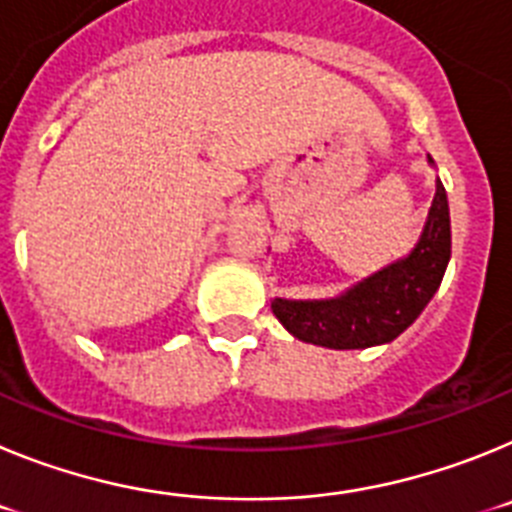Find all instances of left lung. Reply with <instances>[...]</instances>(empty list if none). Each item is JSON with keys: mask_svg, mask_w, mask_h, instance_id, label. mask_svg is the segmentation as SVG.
Masks as SVG:
<instances>
[{"mask_svg": "<svg viewBox=\"0 0 512 512\" xmlns=\"http://www.w3.org/2000/svg\"><path fill=\"white\" fill-rule=\"evenodd\" d=\"M451 259L449 200L436 184L428 223L408 259L364 279L343 297L318 302L274 300L271 310L295 338L325 348H369L390 343L415 323L441 287Z\"/></svg>", "mask_w": 512, "mask_h": 512, "instance_id": "left-lung-1", "label": "left lung"}]
</instances>
